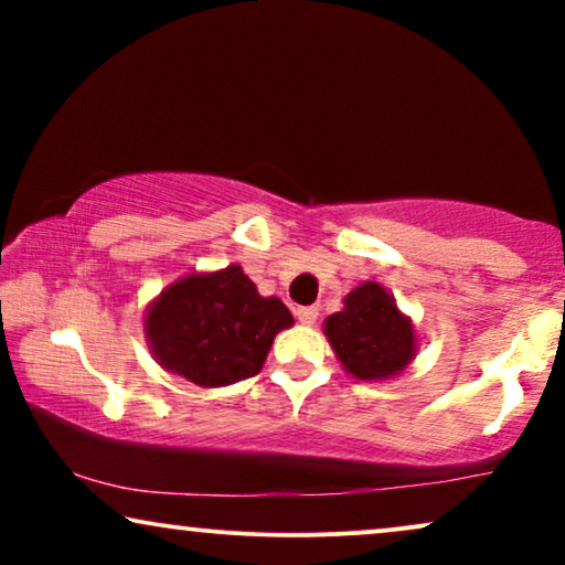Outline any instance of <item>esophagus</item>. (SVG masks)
<instances>
[{"label":"esophagus","instance_id":"esophagus-1","mask_svg":"<svg viewBox=\"0 0 565 565\" xmlns=\"http://www.w3.org/2000/svg\"><path fill=\"white\" fill-rule=\"evenodd\" d=\"M296 316H298L300 323L311 327V323H316V319H319V308H316V306H300V308H296Z\"/></svg>","mask_w":565,"mask_h":565}]
</instances>
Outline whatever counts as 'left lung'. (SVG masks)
I'll return each instance as SVG.
<instances>
[{"label": "left lung", "mask_w": 565, "mask_h": 565, "mask_svg": "<svg viewBox=\"0 0 565 565\" xmlns=\"http://www.w3.org/2000/svg\"><path fill=\"white\" fill-rule=\"evenodd\" d=\"M323 334L342 367L360 381H388L404 373L416 354L412 319L377 282L354 288L342 311L323 321Z\"/></svg>", "instance_id": "8db88e82"}]
</instances>
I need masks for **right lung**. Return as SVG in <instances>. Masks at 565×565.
Here are the masks:
<instances>
[{
	"label": "right lung",
	"mask_w": 565,
	"mask_h": 565,
	"mask_svg": "<svg viewBox=\"0 0 565 565\" xmlns=\"http://www.w3.org/2000/svg\"><path fill=\"white\" fill-rule=\"evenodd\" d=\"M292 327L280 298H262L238 265L192 273L146 311V342L167 373L203 388L257 375L277 331Z\"/></svg>",
	"instance_id": "1"
}]
</instances>
